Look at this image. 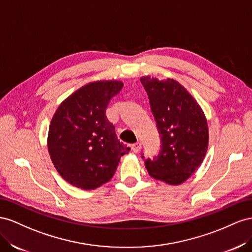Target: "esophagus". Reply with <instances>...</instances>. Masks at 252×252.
<instances>
[{"instance_id":"esophagus-1","label":"esophagus","mask_w":252,"mask_h":252,"mask_svg":"<svg viewBox=\"0 0 252 252\" xmlns=\"http://www.w3.org/2000/svg\"><path fill=\"white\" fill-rule=\"evenodd\" d=\"M131 149H132L133 152H135V153H138L139 151L141 150V143H140V142L133 143V145L131 146Z\"/></svg>"}]
</instances>
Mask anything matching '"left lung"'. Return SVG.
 Segmentation results:
<instances>
[{
  "label": "left lung",
  "mask_w": 252,
  "mask_h": 252,
  "mask_svg": "<svg viewBox=\"0 0 252 252\" xmlns=\"http://www.w3.org/2000/svg\"><path fill=\"white\" fill-rule=\"evenodd\" d=\"M140 81L161 137L159 154L147 159L146 168L158 181L181 185L197 170L207 153L209 131L204 111L174 79L142 76Z\"/></svg>",
  "instance_id": "8db88e82"
}]
</instances>
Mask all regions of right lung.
Instances as JSON below:
<instances>
[{
    "instance_id": "obj_1",
    "label": "right lung",
    "mask_w": 252,
    "mask_h": 252,
    "mask_svg": "<svg viewBox=\"0 0 252 252\" xmlns=\"http://www.w3.org/2000/svg\"><path fill=\"white\" fill-rule=\"evenodd\" d=\"M122 86L114 79L85 84L63 100L50 121V159L64 181L79 189L94 190L110 182L121 156L130 152L105 115Z\"/></svg>"
}]
</instances>
